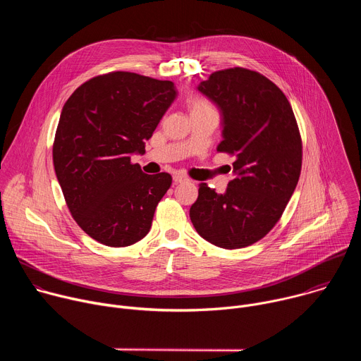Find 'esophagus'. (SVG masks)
<instances>
[{
    "mask_svg": "<svg viewBox=\"0 0 361 361\" xmlns=\"http://www.w3.org/2000/svg\"><path fill=\"white\" fill-rule=\"evenodd\" d=\"M173 181H174V184L177 185V184H181V183H187V181H188V178H187V177H184V176L176 174V176L173 177Z\"/></svg>",
    "mask_w": 361,
    "mask_h": 361,
    "instance_id": "34e87169",
    "label": "esophagus"
}]
</instances>
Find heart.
<instances>
[{
	"instance_id": "1",
	"label": "heart",
	"mask_w": 361,
	"mask_h": 361,
	"mask_svg": "<svg viewBox=\"0 0 361 361\" xmlns=\"http://www.w3.org/2000/svg\"><path fill=\"white\" fill-rule=\"evenodd\" d=\"M204 109H212L209 102H205V101L198 99V98H195V99H191V101H190V110H191V111L204 110Z\"/></svg>"
}]
</instances>
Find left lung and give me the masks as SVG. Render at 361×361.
Here are the masks:
<instances>
[{
	"label": "left lung",
	"mask_w": 361,
	"mask_h": 361,
	"mask_svg": "<svg viewBox=\"0 0 361 361\" xmlns=\"http://www.w3.org/2000/svg\"><path fill=\"white\" fill-rule=\"evenodd\" d=\"M197 90L219 107L234 178L219 194L201 184L190 219L209 243L233 250L263 238L280 220L301 171V138L288 99L264 75L245 68L213 73Z\"/></svg>",
	"instance_id": "left-lung-1"
}]
</instances>
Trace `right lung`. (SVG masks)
<instances>
[{"instance_id":"add662e5","label":"right lung","mask_w":361,"mask_h":361,"mask_svg":"<svg viewBox=\"0 0 361 361\" xmlns=\"http://www.w3.org/2000/svg\"><path fill=\"white\" fill-rule=\"evenodd\" d=\"M177 97L171 81L116 71L80 85L63 107L54 170L77 224L94 240L127 247L147 235L171 176H148L131 156L145 152Z\"/></svg>"}]
</instances>
